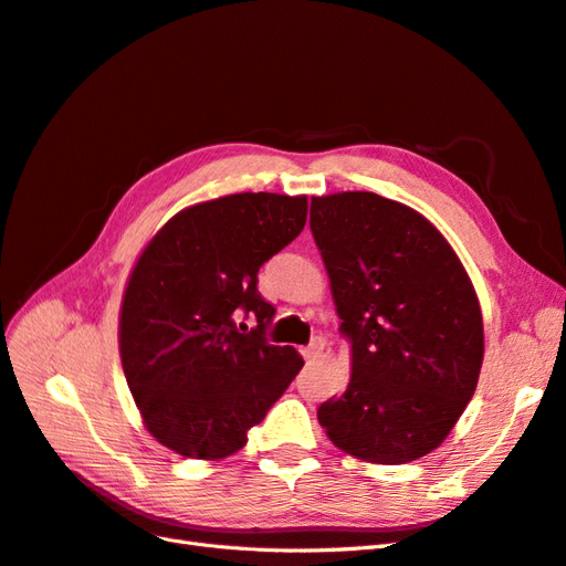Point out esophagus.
<instances>
[{
	"instance_id": "obj_1",
	"label": "esophagus",
	"mask_w": 566,
	"mask_h": 566,
	"mask_svg": "<svg viewBox=\"0 0 566 566\" xmlns=\"http://www.w3.org/2000/svg\"><path fill=\"white\" fill-rule=\"evenodd\" d=\"M321 352H323V337H314L310 345L302 347V356L306 358V361H314L316 356H321Z\"/></svg>"
}]
</instances>
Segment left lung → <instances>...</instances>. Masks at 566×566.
Wrapping results in <instances>:
<instances>
[{
    "label": "left lung",
    "instance_id": "obj_1",
    "mask_svg": "<svg viewBox=\"0 0 566 566\" xmlns=\"http://www.w3.org/2000/svg\"><path fill=\"white\" fill-rule=\"evenodd\" d=\"M352 375L318 422L339 451L401 465L449 437L476 389L484 321L455 250L430 219L368 191L312 198Z\"/></svg>",
    "mask_w": 566,
    "mask_h": 566
}]
</instances>
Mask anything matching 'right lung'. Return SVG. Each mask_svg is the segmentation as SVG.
<instances>
[{
	"label": "right lung",
	"mask_w": 566,
	"mask_h": 566,
	"mask_svg": "<svg viewBox=\"0 0 566 566\" xmlns=\"http://www.w3.org/2000/svg\"><path fill=\"white\" fill-rule=\"evenodd\" d=\"M304 221L306 196L233 193L177 212L136 260L119 358L146 430L169 451H241L304 366L293 347L266 342L276 310L256 290V271ZM241 315L258 321L252 332L237 331Z\"/></svg>",
	"instance_id": "1"
}]
</instances>
